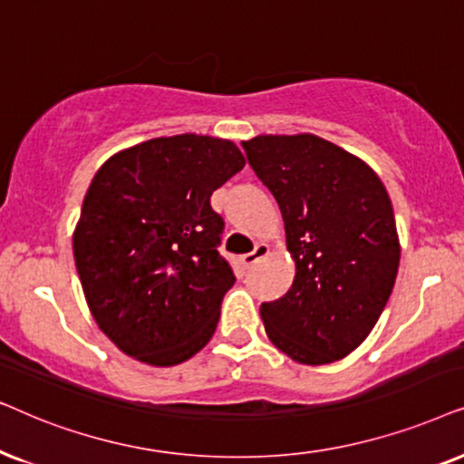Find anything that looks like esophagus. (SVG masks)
<instances>
[{
	"label": "esophagus",
	"instance_id": "34e87169",
	"mask_svg": "<svg viewBox=\"0 0 464 464\" xmlns=\"http://www.w3.org/2000/svg\"><path fill=\"white\" fill-rule=\"evenodd\" d=\"M267 255H269V246L261 242V244L255 246V250L248 252V255H244L242 261H244L246 267H250V265H255L256 261H261V258H265Z\"/></svg>",
	"mask_w": 464,
	"mask_h": 464
}]
</instances>
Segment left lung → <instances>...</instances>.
Returning <instances> with one entry per match:
<instances>
[{"label":"left lung","instance_id":"left-lung-1","mask_svg":"<svg viewBox=\"0 0 464 464\" xmlns=\"http://www.w3.org/2000/svg\"><path fill=\"white\" fill-rule=\"evenodd\" d=\"M284 218L293 286L261 305L269 342L301 365H329L369 337L397 280L391 197L362 159L314 133L242 141Z\"/></svg>","mask_w":464,"mask_h":464}]
</instances>
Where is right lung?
<instances>
[{"mask_svg": "<svg viewBox=\"0 0 464 464\" xmlns=\"http://www.w3.org/2000/svg\"><path fill=\"white\" fill-rule=\"evenodd\" d=\"M246 165L231 140L182 133L114 152L73 228V261L99 329L127 356L174 367L195 356L236 277L218 255L209 197Z\"/></svg>", "mask_w": 464, "mask_h": 464, "instance_id": "add662e5", "label": "right lung"}]
</instances>
